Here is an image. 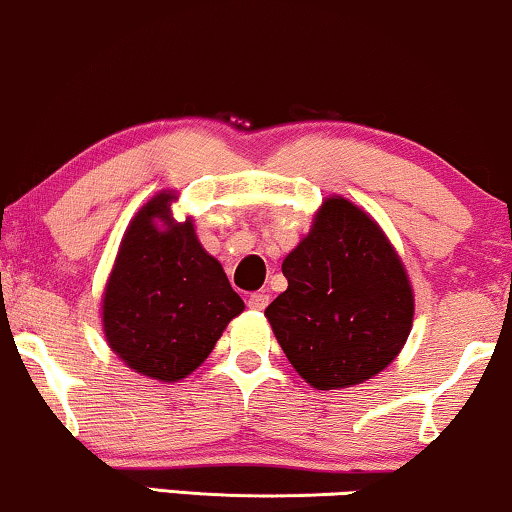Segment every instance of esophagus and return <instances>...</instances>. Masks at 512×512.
Listing matches in <instances>:
<instances>
[{
	"mask_svg": "<svg viewBox=\"0 0 512 512\" xmlns=\"http://www.w3.org/2000/svg\"><path fill=\"white\" fill-rule=\"evenodd\" d=\"M268 303H270V296H268V293H265V291L251 293L249 300H247V305L251 307V310H256V312L265 310V307H268Z\"/></svg>",
	"mask_w": 512,
	"mask_h": 512,
	"instance_id": "1",
	"label": "esophagus"
}]
</instances>
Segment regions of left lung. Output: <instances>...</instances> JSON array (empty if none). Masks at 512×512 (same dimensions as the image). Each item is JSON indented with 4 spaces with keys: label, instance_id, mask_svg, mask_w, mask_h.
<instances>
[{
    "label": "left lung",
    "instance_id": "1",
    "mask_svg": "<svg viewBox=\"0 0 512 512\" xmlns=\"http://www.w3.org/2000/svg\"><path fill=\"white\" fill-rule=\"evenodd\" d=\"M289 289L265 310L286 359L314 389H345L382 373L412 328L415 296L396 249L340 195L284 258Z\"/></svg>",
    "mask_w": 512,
    "mask_h": 512
}]
</instances>
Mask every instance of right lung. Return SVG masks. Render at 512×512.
Listing matches in <instances>:
<instances>
[{
    "label": "right lung",
    "instance_id": "add662e5",
    "mask_svg": "<svg viewBox=\"0 0 512 512\" xmlns=\"http://www.w3.org/2000/svg\"><path fill=\"white\" fill-rule=\"evenodd\" d=\"M174 198L158 193L130 221L102 298L111 352L160 382L191 375L244 310L221 263L202 249L193 221L172 219Z\"/></svg>",
    "mask_w": 512,
    "mask_h": 512
}]
</instances>
